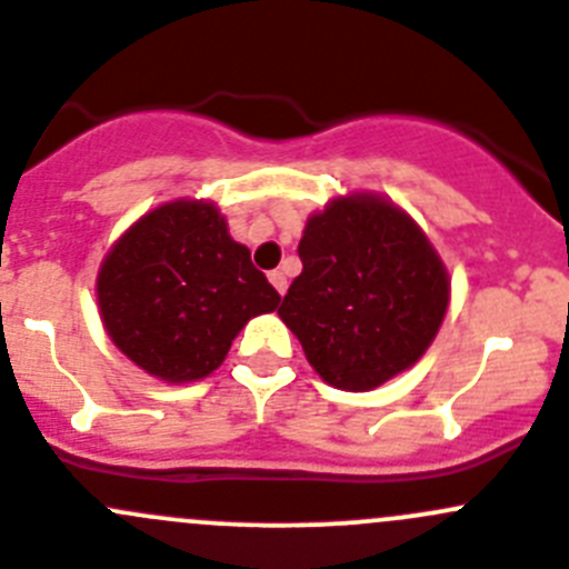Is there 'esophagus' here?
Instances as JSON below:
<instances>
[{"instance_id":"34e87169","label":"esophagus","mask_w":569,"mask_h":569,"mask_svg":"<svg viewBox=\"0 0 569 569\" xmlns=\"http://www.w3.org/2000/svg\"><path fill=\"white\" fill-rule=\"evenodd\" d=\"M268 279H270V284L276 288V293H279V296L288 293V276L281 273V270H270Z\"/></svg>"}]
</instances>
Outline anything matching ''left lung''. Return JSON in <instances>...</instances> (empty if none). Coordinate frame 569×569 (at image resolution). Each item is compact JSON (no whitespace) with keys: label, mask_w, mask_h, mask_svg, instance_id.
<instances>
[{"label":"left lung","mask_w":569,"mask_h":569,"mask_svg":"<svg viewBox=\"0 0 569 569\" xmlns=\"http://www.w3.org/2000/svg\"><path fill=\"white\" fill-rule=\"evenodd\" d=\"M299 257L279 316L329 386L371 391L425 355L450 281L408 214L371 194L338 198L307 220Z\"/></svg>","instance_id":"8db88e82"}]
</instances>
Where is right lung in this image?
Returning <instances> with one entry per match:
<instances>
[{
	"mask_svg": "<svg viewBox=\"0 0 569 569\" xmlns=\"http://www.w3.org/2000/svg\"><path fill=\"white\" fill-rule=\"evenodd\" d=\"M97 301L111 340L139 369L189 382L212 375L248 318L273 312L281 296L212 203L176 200L111 248Z\"/></svg>",
	"mask_w": 569,
	"mask_h": 569,
	"instance_id": "1",
	"label": "right lung"
}]
</instances>
